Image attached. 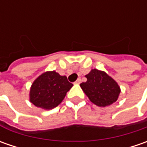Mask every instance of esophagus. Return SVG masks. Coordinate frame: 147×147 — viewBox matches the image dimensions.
<instances>
[{
  "instance_id": "obj_1",
  "label": "esophagus",
  "mask_w": 147,
  "mask_h": 147,
  "mask_svg": "<svg viewBox=\"0 0 147 147\" xmlns=\"http://www.w3.org/2000/svg\"><path fill=\"white\" fill-rule=\"evenodd\" d=\"M82 82L81 78H78L76 81L74 82V83H75V84H79V83H80V82Z\"/></svg>"
}]
</instances>
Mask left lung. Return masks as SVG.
Instances as JSON below:
<instances>
[{"instance_id": "obj_1", "label": "left lung", "mask_w": 147, "mask_h": 147, "mask_svg": "<svg viewBox=\"0 0 147 147\" xmlns=\"http://www.w3.org/2000/svg\"><path fill=\"white\" fill-rule=\"evenodd\" d=\"M87 82L80 87L89 100L97 106L105 107L115 103L120 94V87L104 71L93 69L87 75Z\"/></svg>"}]
</instances>
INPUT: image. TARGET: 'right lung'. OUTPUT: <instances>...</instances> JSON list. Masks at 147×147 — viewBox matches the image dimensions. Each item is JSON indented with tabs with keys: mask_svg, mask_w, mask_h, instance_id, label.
I'll return each instance as SVG.
<instances>
[{
	"mask_svg": "<svg viewBox=\"0 0 147 147\" xmlns=\"http://www.w3.org/2000/svg\"><path fill=\"white\" fill-rule=\"evenodd\" d=\"M72 87L66 76H61L55 71H47L32 82L29 100L38 108L51 110L62 102Z\"/></svg>",
	"mask_w": 147,
	"mask_h": 147,
	"instance_id": "right-lung-1",
	"label": "right lung"
}]
</instances>
